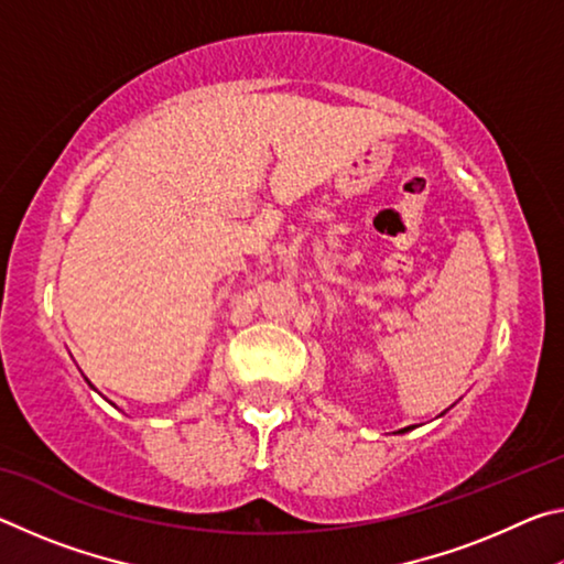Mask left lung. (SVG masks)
I'll return each instance as SVG.
<instances>
[{
    "label": "left lung",
    "mask_w": 564,
    "mask_h": 564,
    "mask_svg": "<svg viewBox=\"0 0 564 564\" xmlns=\"http://www.w3.org/2000/svg\"><path fill=\"white\" fill-rule=\"evenodd\" d=\"M408 431H413V427H403V431H398V433H408Z\"/></svg>",
    "instance_id": "8db88e82"
}]
</instances>
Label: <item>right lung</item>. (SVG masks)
Segmentation results:
<instances>
[{"label":"right lung","instance_id":"1","mask_svg":"<svg viewBox=\"0 0 564 564\" xmlns=\"http://www.w3.org/2000/svg\"><path fill=\"white\" fill-rule=\"evenodd\" d=\"M89 386H91V383H89Z\"/></svg>","mask_w":564,"mask_h":564}]
</instances>
